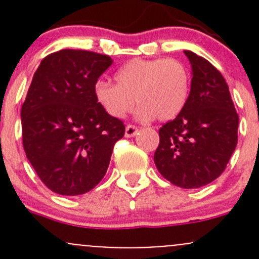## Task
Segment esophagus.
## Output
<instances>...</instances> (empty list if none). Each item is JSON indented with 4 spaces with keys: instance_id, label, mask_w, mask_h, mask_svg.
Instances as JSON below:
<instances>
[{
    "instance_id": "esophagus-1",
    "label": "esophagus",
    "mask_w": 259,
    "mask_h": 259,
    "mask_svg": "<svg viewBox=\"0 0 259 259\" xmlns=\"http://www.w3.org/2000/svg\"><path fill=\"white\" fill-rule=\"evenodd\" d=\"M137 132H138V127L135 126V125H132V124L126 125V127H125V137L126 138L134 137V135L137 134Z\"/></svg>"
}]
</instances>
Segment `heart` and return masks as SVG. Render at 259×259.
Listing matches in <instances>:
<instances>
[{"mask_svg":"<svg viewBox=\"0 0 259 259\" xmlns=\"http://www.w3.org/2000/svg\"><path fill=\"white\" fill-rule=\"evenodd\" d=\"M115 81L94 85L96 103L114 119L126 116L135 99L140 120H170L184 108L189 93L187 67L176 59H134L117 70Z\"/></svg>","mask_w":259,"mask_h":259,"instance_id":"b5f03b06","label":"heart"}]
</instances>
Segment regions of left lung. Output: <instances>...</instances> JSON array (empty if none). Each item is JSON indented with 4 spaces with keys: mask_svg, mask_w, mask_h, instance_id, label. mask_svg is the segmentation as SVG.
I'll list each match as a JSON object with an SVG mask.
<instances>
[{
    "mask_svg": "<svg viewBox=\"0 0 259 259\" xmlns=\"http://www.w3.org/2000/svg\"><path fill=\"white\" fill-rule=\"evenodd\" d=\"M184 52L193 70L190 94L178 116L159 129L154 163L171 184L195 189L224 171L238 142L239 117L223 75L204 57Z\"/></svg>",
    "mask_w": 259,
    "mask_h": 259,
    "instance_id": "8db88e82",
    "label": "left lung"
}]
</instances>
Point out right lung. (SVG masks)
Here are the masks:
<instances>
[{
	"instance_id": "obj_1",
	"label": "right lung",
	"mask_w": 259,
	"mask_h": 259,
	"mask_svg": "<svg viewBox=\"0 0 259 259\" xmlns=\"http://www.w3.org/2000/svg\"><path fill=\"white\" fill-rule=\"evenodd\" d=\"M111 64L108 55L65 49L48 55L33 75L21 108L22 144L54 193L80 195L95 188L124 137V122L109 116L94 96V85Z\"/></svg>"
}]
</instances>
